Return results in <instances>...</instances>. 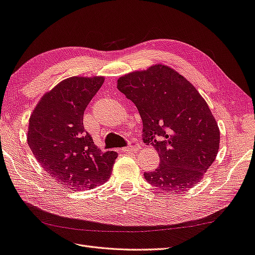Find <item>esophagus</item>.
Here are the masks:
<instances>
[{
    "instance_id": "34e87169",
    "label": "esophagus",
    "mask_w": 255,
    "mask_h": 255,
    "mask_svg": "<svg viewBox=\"0 0 255 255\" xmlns=\"http://www.w3.org/2000/svg\"><path fill=\"white\" fill-rule=\"evenodd\" d=\"M139 149V144L138 143H132L126 147H123L122 152H126V153H131V152H135Z\"/></svg>"
}]
</instances>
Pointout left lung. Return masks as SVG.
Returning a JSON list of instances; mask_svg holds the SVG:
<instances>
[{
  "label": "left lung",
  "instance_id": "1",
  "mask_svg": "<svg viewBox=\"0 0 255 255\" xmlns=\"http://www.w3.org/2000/svg\"><path fill=\"white\" fill-rule=\"evenodd\" d=\"M117 88L137 106L143 141L159 155L161 164L144 173L145 180L165 192L197 186L215 161L221 139L215 118L197 89L163 64L120 77Z\"/></svg>",
  "mask_w": 255,
  "mask_h": 255
}]
</instances>
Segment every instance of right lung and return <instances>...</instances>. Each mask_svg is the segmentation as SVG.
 <instances>
[{
	"label": "right lung",
	"instance_id": "1",
	"mask_svg": "<svg viewBox=\"0 0 255 255\" xmlns=\"http://www.w3.org/2000/svg\"><path fill=\"white\" fill-rule=\"evenodd\" d=\"M104 79H64L43 94L29 118L27 141L35 159L56 182L75 191L108 181L118 156L101 152L84 127L85 110Z\"/></svg>",
	"mask_w": 255,
	"mask_h": 255
}]
</instances>
